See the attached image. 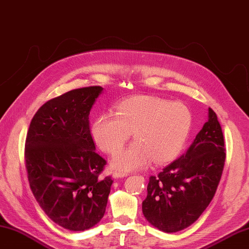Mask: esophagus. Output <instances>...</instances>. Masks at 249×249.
I'll return each mask as SVG.
<instances>
[{
  "mask_svg": "<svg viewBox=\"0 0 249 249\" xmlns=\"http://www.w3.org/2000/svg\"><path fill=\"white\" fill-rule=\"evenodd\" d=\"M127 174L126 173H123V171H113V177L114 178H124L126 177Z\"/></svg>",
  "mask_w": 249,
  "mask_h": 249,
  "instance_id": "1",
  "label": "esophagus"
}]
</instances>
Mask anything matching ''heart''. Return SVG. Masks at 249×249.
<instances>
[{
  "label": "heart",
  "instance_id": "heart-1",
  "mask_svg": "<svg viewBox=\"0 0 249 249\" xmlns=\"http://www.w3.org/2000/svg\"><path fill=\"white\" fill-rule=\"evenodd\" d=\"M193 116L186 105L150 95H136L121 101L116 113L104 112L93 121L91 136L106 154L112 155L128 141L113 164L124 170L142 168L154 161L166 164L179 156L189 136Z\"/></svg>",
  "mask_w": 249,
  "mask_h": 249
}]
</instances>
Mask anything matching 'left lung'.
I'll list each match as a JSON object with an SVG mask.
<instances>
[{
  "label": "left lung",
  "mask_w": 249,
  "mask_h": 249,
  "mask_svg": "<svg viewBox=\"0 0 249 249\" xmlns=\"http://www.w3.org/2000/svg\"><path fill=\"white\" fill-rule=\"evenodd\" d=\"M225 145L215 112L186 154L151 176L143 214L151 225L165 232H177L195 223L212 202L225 163Z\"/></svg>",
  "instance_id": "obj_1"
}]
</instances>
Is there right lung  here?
Returning a JSON list of instances; mask_svg holds the SVG:
<instances>
[{
	"label": "right lung",
	"mask_w": 249,
	"mask_h": 249,
	"mask_svg": "<svg viewBox=\"0 0 249 249\" xmlns=\"http://www.w3.org/2000/svg\"><path fill=\"white\" fill-rule=\"evenodd\" d=\"M101 86L73 89L43 104L30 122L25 164L31 191L55 224L73 231L103 218L112 179L94 151L89 113Z\"/></svg>",
	"instance_id": "obj_1"
}]
</instances>
